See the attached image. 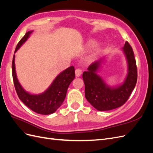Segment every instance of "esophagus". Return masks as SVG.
Segmentation results:
<instances>
[{
	"label": "esophagus",
	"mask_w": 153,
	"mask_h": 153,
	"mask_svg": "<svg viewBox=\"0 0 153 153\" xmlns=\"http://www.w3.org/2000/svg\"><path fill=\"white\" fill-rule=\"evenodd\" d=\"M82 74V70L80 69H76L75 70V75L76 77H79Z\"/></svg>",
	"instance_id": "obj_1"
}]
</instances>
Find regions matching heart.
<instances>
[{
  "instance_id": "heart-1",
  "label": "heart",
  "mask_w": 153,
  "mask_h": 153,
  "mask_svg": "<svg viewBox=\"0 0 153 153\" xmlns=\"http://www.w3.org/2000/svg\"><path fill=\"white\" fill-rule=\"evenodd\" d=\"M95 41L93 40H90L88 41V42L85 44V48L88 49L90 48L91 47H92V46L94 45ZM102 49H103V46L100 43H96L93 48H92L91 52L90 53L89 59V60H93L94 59H96L98 55L101 53V52H102Z\"/></svg>"
}]
</instances>
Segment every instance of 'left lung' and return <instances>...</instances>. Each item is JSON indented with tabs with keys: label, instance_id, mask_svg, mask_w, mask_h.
I'll return each instance as SVG.
<instances>
[{
	"label": "left lung",
	"instance_id": "8db88e82",
	"mask_svg": "<svg viewBox=\"0 0 153 153\" xmlns=\"http://www.w3.org/2000/svg\"><path fill=\"white\" fill-rule=\"evenodd\" d=\"M128 64L126 78L121 85L110 86L98 73L105 61L100 59L92 63L83 73L87 100L99 111H107L120 107L128 100L135 87L137 69L131 47L126 41L122 48Z\"/></svg>",
	"mask_w": 153,
	"mask_h": 153
}]
</instances>
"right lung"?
Segmentation results:
<instances>
[{
	"mask_svg": "<svg viewBox=\"0 0 153 153\" xmlns=\"http://www.w3.org/2000/svg\"><path fill=\"white\" fill-rule=\"evenodd\" d=\"M32 30L27 32L18 43L15 53L28 39ZM15 55L12 62V74L16 93L20 100L34 112L43 115L54 113L61 105L66 96L69 85L75 77V68L70 66L60 73L55 78L48 89L43 93L30 94L22 87L17 78L15 64Z\"/></svg>",
	"mask_w": 153,
	"mask_h": 153,
	"instance_id": "1",
	"label": "right lung"
}]
</instances>
